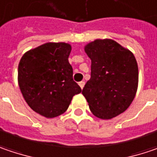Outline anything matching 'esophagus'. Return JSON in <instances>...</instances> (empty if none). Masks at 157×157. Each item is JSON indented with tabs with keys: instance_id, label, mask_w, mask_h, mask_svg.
Returning <instances> with one entry per match:
<instances>
[{
	"instance_id": "esophagus-1",
	"label": "esophagus",
	"mask_w": 157,
	"mask_h": 157,
	"mask_svg": "<svg viewBox=\"0 0 157 157\" xmlns=\"http://www.w3.org/2000/svg\"><path fill=\"white\" fill-rule=\"evenodd\" d=\"M84 84H85V82H79V86L81 87V89H83V87H84Z\"/></svg>"
}]
</instances>
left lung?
<instances>
[{
	"label": "left lung",
	"mask_w": 157,
	"mask_h": 157,
	"mask_svg": "<svg viewBox=\"0 0 157 157\" xmlns=\"http://www.w3.org/2000/svg\"><path fill=\"white\" fill-rule=\"evenodd\" d=\"M84 51L91 60V72L82 93L91 113L104 120L124 113L138 89L139 69L134 55L110 39L90 42Z\"/></svg>",
	"instance_id": "left-lung-1"
}]
</instances>
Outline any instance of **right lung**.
Instances as JSON below:
<instances>
[{"label": "right lung", "mask_w": 157, "mask_h": 157, "mask_svg": "<svg viewBox=\"0 0 157 157\" xmlns=\"http://www.w3.org/2000/svg\"><path fill=\"white\" fill-rule=\"evenodd\" d=\"M71 45L47 42L25 52L18 65V85L33 110L47 118L62 115L82 89L73 80Z\"/></svg>", "instance_id": "1"}]
</instances>
